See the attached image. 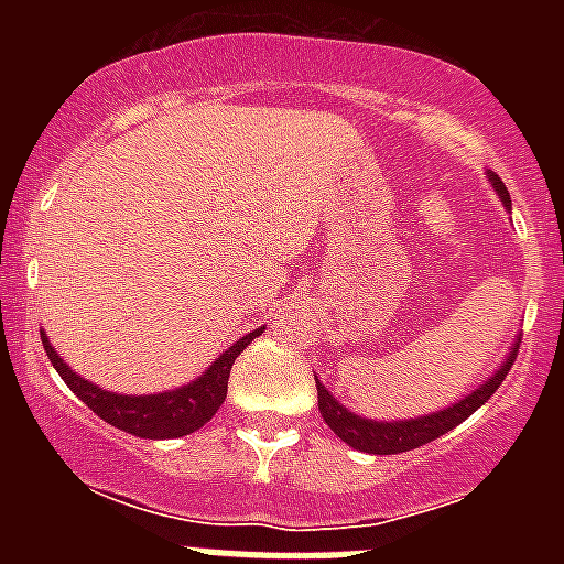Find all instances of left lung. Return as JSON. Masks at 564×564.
<instances>
[{"mask_svg": "<svg viewBox=\"0 0 564 564\" xmlns=\"http://www.w3.org/2000/svg\"><path fill=\"white\" fill-rule=\"evenodd\" d=\"M491 183H495V188H497V194L502 197V203H511V197H508V188L502 186V181L497 177V174H491ZM517 347H520V344H514V350L508 352L506 364H502L500 370L488 378L486 383H480V387H477L471 395H466L463 401H457L455 406H449V410L435 412V415H423V417H415V421H395V423L367 421V417H358V415H352V412L344 410L341 403H338L336 398H333L330 392H327L325 387L316 381L318 412H322V417H325L327 426H330V430L336 432V435L341 437L347 446H352V449H358V452H370V455H398V452L417 449V446H423V443L435 441V437H441V435H446V432L455 430L457 423L466 421L468 415H475L482 403H486L488 398L500 390V383L506 381L508 370H511V364H514V358H517Z\"/></svg>", "mask_w": 564, "mask_h": 564, "instance_id": "obj_1", "label": "left lung"}]
</instances>
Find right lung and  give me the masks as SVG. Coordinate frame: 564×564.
Returning <instances> with one entry per match:
<instances>
[{
	"mask_svg": "<svg viewBox=\"0 0 564 564\" xmlns=\"http://www.w3.org/2000/svg\"><path fill=\"white\" fill-rule=\"evenodd\" d=\"M262 330H265V327H259V330L248 333V336L239 338L237 344H231V347H228V350L223 352L197 381L188 383V387H181V390L174 392H158V395L138 398L115 395V392L101 390L96 383L84 381V378L69 370L67 364L62 361V356L50 347L44 333L42 344L50 364L56 367V372L64 378V383H67L69 390L76 392L101 421L112 423V426L129 432V435L149 437V441H166V437H183L188 435V432H197L200 426H206V423L212 421L214 412L220 410L223 401H226L228 376H231L234 358L246 350L253 338L262 336Z\"/></svg>",
	"mask_w": 564,
	"mask_h": 564,
	"instance_id": "add662e5",
	"label": "right lung"
}]
</instances>
